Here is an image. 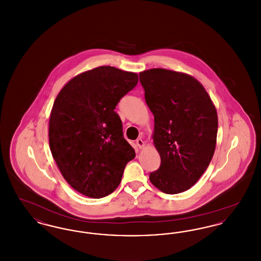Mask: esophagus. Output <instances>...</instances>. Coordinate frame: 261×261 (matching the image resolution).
I'll list each match as a JSON object with an SVG mask.
<instances>
[{
    "label": "esophagus",
    "instance_id": "obj_1",
    "mask_svg": "<svg viewBox=\"0 0 261 261\" xmlns=\"http://www.w3.org/2000/svg\"><path fill=\"white\" fill-rule=\"evenodd\" d=\"M136 144L139 149H143L145 147V142L142 139H138L136 141Z\"/></svg>",
    "mask_w": 261,
    "mask_h": 261
}]
</instances>
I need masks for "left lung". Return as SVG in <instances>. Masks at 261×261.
I'll return each mask as SVG.
<instances>
[{
	"instance_id": "obj_1",
	"label": "left lung",
	"mask_w": 261,
	"mask_h": 261,
	"mask_svg": "<svg viewBox=\"0 0 261 261\" xmlns=\"http://www.w3.org/2000/svg\"><path fill=\"white\" fill-rule=\"evenodd\" d=\"M145 99L154 117L152 141L161 166L149 181L165 194L185 192L199 181L216 147L217 112L192 75L165 68L140 72Z\"/></svg>"
}]
</instances>
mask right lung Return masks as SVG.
<instances>
[{
  "label": "right lung",
  "instance_id": "1",
  "mask_svg": "<svg viewBox=\"0 0 261 261\" xmlns=\"http://www.w3.org/2000/svg\"><path fill=\"white\" fill-rule=\"evenodd\" d=\"M137 83L135 72L99 66L70 79L54 101L49 120L53 158L64 180L86 197L112 194L136 155L114 109Z\"/></svg>",
  "mask_w": 261,
  "mask_h": 261
}]
</instances>
